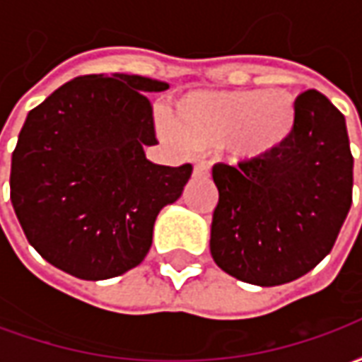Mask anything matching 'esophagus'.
Instances as JSON below:
<instances>
[{
  "instance_id": "obj_1",
  "label": "esophagus",
  "mask_w": 362,
  "mask_h": 362,
  "mask_svg": "<svg viewBox=\"0 0 362 362\" xmlns=\"http://www.w3.org/2000/svg\"><path fill=\"white\" fill-rule=\"evenodd\" d=\"M192 174H194V178H207V176H209V166L204 165V163H202V165H196Z\"/></svg>"
}]
</instances>
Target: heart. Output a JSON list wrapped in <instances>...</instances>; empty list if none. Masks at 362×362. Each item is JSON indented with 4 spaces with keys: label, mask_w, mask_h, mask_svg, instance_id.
<instances>
[{
    "label": "heart",
    "mask_w": 362,
    "mask_h": 362,
    "mask_svg": "<svg viewBox=\"0 0 362 362\" xmlns=\"http://www.w3.org/2000/svg\"><path fill=\"white\" fill-rule=\"evenodd\" d=\"M298 124L296 98L287 89L194 90L174 104L160 127L186 149L221 145L244 163L275 157L293 139Z\"/></svg>",
    "instance_id": "1"
}]
</instances>
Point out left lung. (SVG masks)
Returning <instances> with one entry per match:
<instances>
[{
	"label": "left lung",
	"instance_id": "8db88e82",
	"mask_svg": "<svg viewBox=\"0 0 362 362\" xmlns=\"http://www.w3.org/2000/svg\"><path fill=\"white\" fill-rule=\"evenodd\" d=\"M298 124L275 157L213 166L219 204L211 256L259 287L303 277L332 252L353 202V155L343 114L318 90L296 96Z\"/></svg>",
	"mask_w": 362,
	"mask_h": 362
}]
</instances>
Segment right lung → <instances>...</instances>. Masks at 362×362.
<instances>
[{
    "mask_svg": "<svg viewBox=\"0 0 362 362\" xmlns=\"http://www.w3.org/2000/svg\"><path fill=\"white\" fill-rule=\"evenodd\" d=\"M166 89L141 75H85L28 112L11 157V204L52 266L100 281L145 259L158 211L192 176V165H155L143 151L157 143L147 95Z\"/></svg>",
    "mask_w": 362,
    "mask_h": 362,
    "instance_id": "1",
    "label": "right lung"
}]
</instances>
